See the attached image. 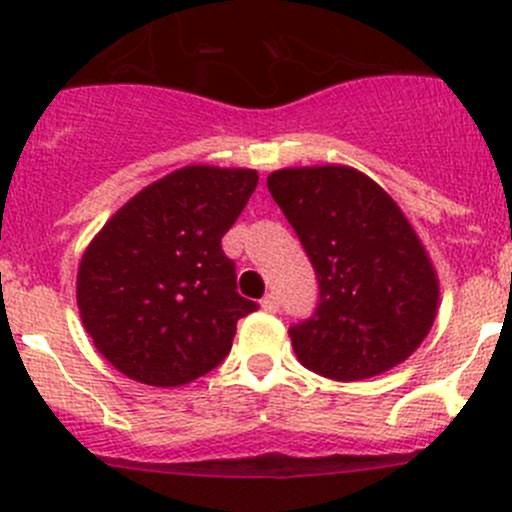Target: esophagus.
Wrapping results in <instances>:
<instances>
[{"label": "esophagus", "instance_id": "obj_1", "mask_svg": "<svg viewBox=\"0 0 512 512\" xmlns=\"http://www.w3.org/2000/svg\"><path fill=\"white\" fill-rule=\"evenodd\" d=\"M262 309H265L267 314H277V311H279V299H277V294H267V297L262 299Z\"/></svg>", "mask_w": 512, "mask_h": 512}]
</instances>
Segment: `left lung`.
Listing matches in <instances>:
<instances>
[{"mask_svg": "<svg viewBox=\"0 0 512 512\" xmlns=\"http://www.w3.org/2000/svg\"><path fill=\"white\" fill-rule=\"evenodd\" d=\"M319 277V304L289 328L304 368L331 380L373 378L417 351L434 324L439 279L395 201L351 166L267 176Z\"/></svg>", "mask_w": 512, "mask_h": 512, "instance_id": "left-lung-1", "label": "left lung"}]
</instances>
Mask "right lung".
Segmentation results:
<instances>
[{
  "instance_id": "right-lung-1",
  "label": "right lung",
  "mask_w": 512,
  "mask_h": 512,
  "mask_svg": "<svg viewBox=\"0 0 512 512\" xmlns=\"http://www.w3.org/2000/svg\"><path fill=\"white\" fill-rule=\"evenodd\" d=\"M257 188V171L184 166L129 198L78 267V309L95 348L127 378L176 387L230 353L240 297L220 238Z\"/></svg>"
}]
</instances>
